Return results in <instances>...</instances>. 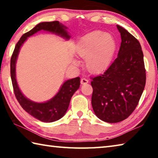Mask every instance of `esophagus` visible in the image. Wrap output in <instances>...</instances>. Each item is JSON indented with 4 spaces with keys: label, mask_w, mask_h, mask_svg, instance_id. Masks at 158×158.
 Wrapping results in <instances>:
<instances>
[{
    "label": "esophagus",
    "mask_w": 158,
    "mask_h": 158,
    "mask_svg": "<svg viewBox=\"0 0 158 158\" xmlns=\"http://www.w3.org/2000/svg\"><path fill=\"white\" fill-rule=\"evenodd\" d=\"M88 83V80L86 78H81V84H86Z\"/></svg>",
    "instance_id": "esophagus-1"
}]
</instances>
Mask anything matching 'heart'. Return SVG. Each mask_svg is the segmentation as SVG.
I'll list each match as a JSON object with an SVG mask.
<instances>
[{
    "label": "heart",
    "instance_id": "obj_1",
    "mask_svg": "<svg viewBox=\"0 0 158 158\" xmlns=\"http://www.w3.org/2000/svg\"><path fill=\"white\" fill-rule=\"evenodd\" d=\"M116 49V43L110 34L94 31L80 40L77 52L85 60L90 72H99L109 65Z\"/></svg>",
    "mask_w": 158,
    "mask_h": 158
}]
</instances>
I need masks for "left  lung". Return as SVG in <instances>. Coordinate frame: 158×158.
I'll return each mask as SVG.
<instances>
[{
  "label": "left lung",
  "mask_w": 158,
  "mask_h": 158,
  "mask_svg": "<svg viewBox=\"0 0 158 158\" xmlns=\"http://www.w3.org/2000/svg\"><path fill=\"white\" fill-rule=\"evenodd\" d=\"M121 35L118 57L103 73L92 77V106L98 118L114 123L138 106L146 83L143 52L138 40L117 25Z\"/></svg>",
  "instance_id": "left-lung-1"
}]
</instances>
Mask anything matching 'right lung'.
<instances>
[{"instance_id": "obj_1", "label": "right lung", "mask_w": 158, "mask_h": 158, "mask_svg": "<svg viewBox=\"0 0 158 158\" xmlns=\"http://www.w3.org/2000/svg\"><path fill=\"white\" fill-rule=\"evenodd\" d=\"M66 29V27L60 24L59 21L44 22L37 24L33 29L23 34L15 45L11 57V78L15 98L21 107L27 112L42 122H54L64 116L69 108L70 101L73 94L79 88L80 78L76 77L64 82L58 93L50 101L43 103H35L24 97L18 88L15 79V61L20 46L28 37L33 35L40 30H44L57 34L66 39H69L70 35L68 34Z\"/></svg>"}]
</instances>
